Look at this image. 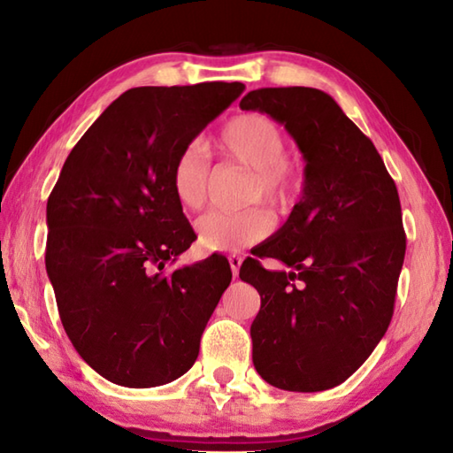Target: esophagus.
Listing matches in <instances>:
<instances>
[{
  "mask_svg": "<svg viewBox=\"0 0 453 453\" xmlns=\"http://www.w3.org/2000/svg\"><path fill=\"white\" fill-rule=\"evenodd\" d=\"M227 261H229V267H232V274H234V279H235L237 273H239V267H242V261L243 259L239 255H229Z\"/></svg>",
  "mask_w": 453,
  "mask_h": 453,
  "instance_id": "obj_1",
  "label": "esophagus"
}]
</instances>
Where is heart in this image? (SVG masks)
<instances>
[{
    "mask_svg": "<svg viewBox=\"0 0 453 453\" xmlns=\"http://www.w3.org/2000/svg\"><path fill=\"white\" fill-rule=\"evenodd\" d=\"M219 153L250 173L245 203L265 202L274 210L295 203L303 173L290 161L288 141L279 123L265 113H242L229 119L218 137ZM171 188L184 210L203 208L210 190V166L198 145L184 147L171 168ZM274 218L267 208L253 206L235 214L210 211L196 221L198 243L211 253H227L269 237Z\"/></svg>",
    "mask_w": 453,
    "mask_h": 453,
    "instance_id": "b5f03b06",
    "label": "heart"
}]
</instances>
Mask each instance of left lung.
Returning a JSON list of instances; mask_svg holds the SVG:
<instances>
[{"instance_id":"1","label":"left lung","mask_w":453,"mask_h":453,"mask_svg":"<svg viewBox=\"0 0 453 453\" xmlns=\"http://www.w3.org/2000/svg\"><path fill=\"white\" fill-rule=\"evenodd\" d=\"M239 108L285 123L306 161L287 224L239 269L261 295L253 365L277 388L326 391L356 373L391 324L406 251L401 200L375 145L326 92L259 88ZM257 256L289 271L267 272Z\"/></svg>"}]
</instances>
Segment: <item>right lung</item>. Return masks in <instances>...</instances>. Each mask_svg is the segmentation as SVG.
Here are the masks:
<instances>
[{
    "instance_id": "right-lung-1",
    "label": "right lung",
    "mask_w": 453,
    "mask_h": 453,
    "mask_svg": "<svg viewBox=\"0 0 453 453\" xmlns=\"http://www.w3.org/2000/svg\"><path fill=\"white\" fill-rule=\"evenodd\" d=\"M245 90L242 82L131 88L70 150L47 202V273L60 322L115 385L188 371L221 295L224 257L163 273L196 239L171 188L176 155Z\"/></svg>"
}]
</instances>
